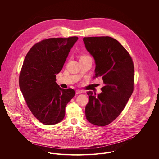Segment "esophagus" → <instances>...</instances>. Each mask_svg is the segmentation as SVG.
Listing matches in <instances>:
<instances>
[{
  "label": "esophagus",
  "mask_w": 159,
  "mask_h": 159,
  "mask_svg": "<svg viewBox=\"0 0 159 159\" xmlns=\"http://www.w3.org/2000/svg\"><path fill=\"white\" fill-rule=\"evenodd\" d=\"M82 93V90H76L75 91L76 94H81Z\"/></svg>",
  "instance_id": "obj_1"
}]
</instances>
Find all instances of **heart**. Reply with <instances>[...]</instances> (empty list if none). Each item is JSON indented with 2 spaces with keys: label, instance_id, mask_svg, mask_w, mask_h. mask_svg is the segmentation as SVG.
I'll return each mask as SVG.
<instances>
[{
  "label": "heart",
  "instance_id": "obj_1",
  "mask_svg": "<svg viewBox=\"0 0 159 159\" xmlns=\"http://www.w3.org/2000/svg\"><path fill=\"white\" fill-rule=\"evenodd\" d=\"M85 57H87V56H82V57H81V58H85Z\"/></svg>",
  "mask_w": 159,
  "mask_h": 159
}]
</instances>
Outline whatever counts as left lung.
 I'll return each mask as SVG.
<instances>
[{
	"label": "left lung",
	"instance_id": "1",
	"mask_svg": "<svg viewBox=\"0 0 159 159\" xmlns=\"http://www.w3.org/2000/svg\"><path fill=\"white\" fill-rule=\"evenodd\" d=\"M83 41L95 60L94 78L101 77L104 84L97 96L87 92L85 117L93 125L106 126L120 115L133 93V63L126 50L111 37H87Z\"/></svg>",
	"mask_w": 159,
	"mask_h": 159
}]
</instances>
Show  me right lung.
Segmentation results:
<instances>
[{
    "mask_svg": "<svg viewBox=\"0 0 159 159\" xmlns=\"http://www.w3.org/2000/svg\"><path fill=\"white\" fill-rule=\"evenodd\" d=\"M77 36L41 41L27 53L19 75V87L30 110L45 125L63 120L65 107L75 94L72 89H61L56 75L62 69Z\"/></svg>",
    "mask_w": 159,
    "mask_h": 159,
    "instance_id": "right-lung-1",
    "label": "right lung"
}]
</instances>
